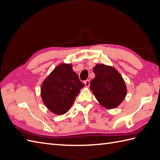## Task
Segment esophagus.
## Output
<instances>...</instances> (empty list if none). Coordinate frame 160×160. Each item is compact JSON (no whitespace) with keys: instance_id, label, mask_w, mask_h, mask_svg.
<instances>
[{"instance_id":"esophagus-1","label":"esophagus","mask_w":160,"mask_h":160,"mask_svg":"<svg viewBox=\"0 0 160 160\" xmlns=\"http://www.w3.org/2000/svg\"><path fill=\"white\" fill-rule=\"evenodd\" d=\"M84 84H85V86H86L87 87H88L89 86H90V81H89L88 80H85L84 81Z\"/></svg>"}]
</instances>
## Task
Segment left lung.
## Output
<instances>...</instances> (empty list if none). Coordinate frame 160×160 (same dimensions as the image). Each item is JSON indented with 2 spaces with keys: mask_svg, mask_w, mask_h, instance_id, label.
Wrapping results in <instances>:
<instances>
[{
  "mask_svg": "<svg viewBox=\"0 0 160 160\" xmlns=\"http://www.w3.org/2000/svg\"><path fill=\"white\" fill-rule=\"evenodd\" d=\"M95 77L91 82L90 88L99 104L106 109L116 108L127 95L125 81L112 66L97 64L93 68Z\"/></svg>",
  "mask_w": 160,
  "mask_h": 160,
  "instance_id": "8db88e82",
  "label": "left lung"
}]
</instances>
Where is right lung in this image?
Here are the masks:
<instances>
[{
    "instance_id": "add662e5",
    "label": "right lung",
    "mask_w": 160,
    "mask_h": 160,
    "mask_svg": "<svg viewBox=\"0 0 160 160\" xmlns=\"http://www.w3.org/2000/svg\"><path fill=\"white\" fill-rule=\"evenodd\" d=\"M84 84L73 72L71 63H61L56 67L43 80L41 87V97L48 109L62 115L72 106Z\"/></svg>"
}]
</instances>
